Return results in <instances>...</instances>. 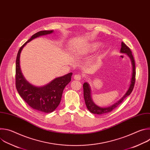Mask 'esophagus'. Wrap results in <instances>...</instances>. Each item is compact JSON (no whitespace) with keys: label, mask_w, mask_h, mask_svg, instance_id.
Masks as SVG:
<instances>
[{"label":"esophagus","mask_w":150,"mask_h":150,"mask_svg":"<svg viewBox=\"0 0 150 150\" xmlns=\"http://www.w3.org/2000/svg\"><path fill=\"white\" fill-rule=\"evenodd\" d=\"M74 78L76 80H81L82 79V76H81V75L80 74H76V75H75Z\"/></svg>","instance_id":"esophagus-1"}]
</instances>
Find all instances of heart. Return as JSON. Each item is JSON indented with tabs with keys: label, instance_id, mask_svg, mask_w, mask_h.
Returning a JSON list of instances; mask_svg holds the SVG:
<instances>
[{
	"label": "heart",
	"instance_id": "1",
	"mask_svg": "<svg viewBox=\"0 0 150 150\" xmlns=\"http://www.w3.org/2000/svg\"><path fill=\"white\" fill-rule=\"evenodd\" d=\"M99 46V45L98 44H97V43H95V44H93L91 45H90V48H89V50L90 51H93V50H95L96 49H97Z\"/></svg>",
	"mask_w": 150,
	"mask_h": 150
}]
</instances>
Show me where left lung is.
Wrapping results in <instances>:
<instances>
[{
  "label": "left lung",
  "instance_id": "1",
  "mask_svg": "<svg viewBox=\"0 0 150 150\" xmlns=\"http://www.w3.org/2000/svg\"><path fill=\"white\" fill-rule=\"evenodd\" d=\"M120 52L123 53H126L131 58V60L132 62V78H131L130 87H129V89H128V90L127 91L126 93L125 94V96L119 101H118L117 103L114 104L113 105L109 107V108H100V107H98L93 103V101L91 99V90H90L89 85L88 83L85 82L83 84L84 100H85V104H86V105H87V109L92 113L97 114V115H104L105 113H108L112 112L123 102V101L125 100V98L126 97H127L128 96H129L131 94V93H132V91L134 89L135 83V76H136L135 63L134 56L132 54V52H131L130 48L127 46H126L123 42H122V47L120 49Z\"/></svg>",
  "mask_w": 150,
  "mask_h": 150
}]
</instances>
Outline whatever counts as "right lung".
Returning a JSON list of instances; mask_svg holds the SVG:
<instances>
[{
	"label": "right lung",
	"mask_w": 150,
	"mask_h": 150,
	"mask_svg": "<svg viewBox=\"0 0 150 150\" xmlns=\"http://www.w3.org/2000/svg\"><path fill=\"white\" fill-rule=\"evenodd\" d=\"M50 31H41L34 34L19 49L16 59L15 86L19 96L31 108L40 112L50 113L59 105L63 91L71 80L72 73L57 78L42 87H37L29 83L23 77L19 67L21 50L30 42L39 36L50 34Z\"/></svg>",
	"instance_id": "obj_1"
}]
</instances>
